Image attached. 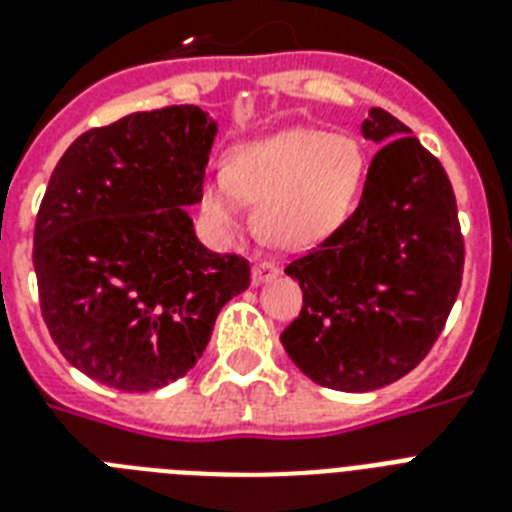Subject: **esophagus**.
Listing matches in <instances>:
<instances>
[{
	"mask_svg": "<svg viewBox=\"0 0 512 512\" xmlns=\"http://www.w3.org/2000/svg\"><path fill=\"white\" fill-rule=\"evenodd\" d=\"M276 276H279V265L271 263V260H257L255 268H252V281H255V284L273 281Z\"/></svg>",
	"mask_w": 512,
	"mask_h": 512,
	"instance_id": "34e87169",
	"label": "esophagus"
}]
</instances>
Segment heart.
Wrapping results in <instances>:
<instances>
[{
    "mask_svg": "<svg viewBox=\"0 0 512 512\" xmlns=\"http://www.w3.org/2000/svg\"><path fill=\"white\" fill-rule=\"evenodd\" d=\"M366 156L348 135L284 130L233 148L225 170L201 183V215L217 233L244 225L255 204L260 231L279 247H300L340 228L364 185Z\"/></svg>",
    "mask_w": 512,
    "mask_h": 512,
    "instance_id": "1",
    "label": "heart"
}]
</instances>
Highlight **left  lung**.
I'll use <instances>...</instances> for the list:
<instances>
[{
	"mask_svg": "<svg viewBox=\"0 0 512 512\" xmlns=\"http://www.w3.org/2000/svg\"><path fill=\"white\" fill-rule=\"evenodd\" d=\"M380 143L356 212L284 268L303 311L281 345L324 388L366 393L409 374L444 329L462 284L457 201L436 156L382 108L361 124Z\"/></svg>",
	"mask_w": 512,
	"mask_h": 512,
	"instance_id": "left-lung-1",
	"label": "left lung"
}]
</instances>
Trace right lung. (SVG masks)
<instances>
[{
	"instance_id": "right-lung-1",
	"label": "right lung",
	"mask_w": 512,
	"mask_h": 512,
	"mask_svg": "<svg viewBox=\"0 0 512 512\" xmlns=\"http://www.w3.org/2000/svg\"><path fill=\"white\" fill-rule=\"evenodd\" d=\"M217 124L199 106L138 111L84 132L52 170L34 228L39 305L52 340L124 393L191 372L249 263L196 239Z\"/></svg>"
}]
</instances>
